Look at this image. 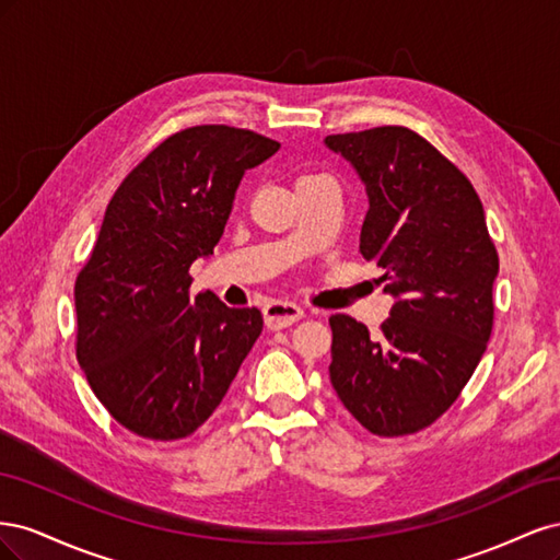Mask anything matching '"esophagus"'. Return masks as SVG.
Returning <instances> with one entry per match:
<instances>
[{"mask_svg": "<svg viewBox=\"0 0 560 560\" xmlns=\"http://www.w3.org/2000/svg\"><path fill=\"white\" fill-rule=\"evenodd\" d=\"M301 317H303V308L296 306V303H290V301H273L264 308L266 327L273 329V331L292 327L294 322H299Z\"/></svg>", "mask_w": 560, "mask_h": 560, "instance_id": "1", "label": "esophagus"}]
</instances>
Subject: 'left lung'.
Wrapping results in <instances>:
<instances>
[{"label": "left lung", "mask_w": 560, "mask_h": 560, "mask_svg": "<svg viewBox=\"0 0 560 560\" xmlns=\"http://www.w3.org/2000/svg\"><path fill=\"white\" fill-rule=\"evenodd\" d=\"M325 144L366 186L360 252L397 299L378 334L350 315L329 317V378L371 434H413L451 409L481 362L498 249L471 182L416 130L378 126Z\"/></svg>", "instance_id": "8db88e82"}]
</instances>
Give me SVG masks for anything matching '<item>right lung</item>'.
Segmentation results:
<instances>
[{
	"instance_id": "right-lung-1",
	"label": "right lung",
	"mask_w": 560,
	"mask_h": 560,
	"mask_svg": "<svg viewBox=\"0 0 560 560\" xmlns=\"http://www.w3.org/2000/svg\"><path fill=\"white\" fill-rule=\"evenodd\" d=\"M280 144L191 126L132 167L74 282L77 360L100 404L151 442L191 436L224 399L264 329L257 308L191 301L189 268L219 243L247 167Z\"/></svg>"
}]
</instances>
